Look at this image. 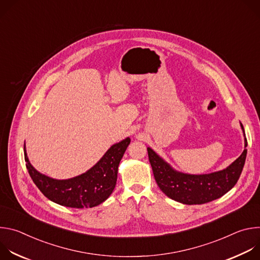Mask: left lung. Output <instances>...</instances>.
Listing matches in <instances>:
<instances>
[{
  "label": "left lung",
  "mask_w": 260,
  "mask_h": 260,
  "mask_svg": "<svg viewBox=\"0 0 260 260\" xmlns=\"http://www.w3.org/2000/svg\"><path fill=\"white\" fill-rule=\"evenodd\" d=\"M241 126L244 132L242 123ZM147 151L160 190L170 199L185 205L206 204L229 192L237 184L247 156V149H244L240 157L224 170L205 175H189L175 171L151 148L148 147Z\"/></svg>",
  "instance_id": "1"
}]
</instances>
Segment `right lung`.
<instances>
[{
	"mask_svg": "<svg viewBox=\"0 0 260 260\" xmlns=\"http://www.w3.org/2000/svg\"><path fill=\"white\" fill-rule=\"evenodd\" d=\"M131 143L126 138L114 144L86 173L67 180H56L37 171L29 162L24 145V160L36 186L50 201L69 208H92L112 193L117 181L119 162Z\"/></svg>",
	"mask_w": 260,
	"mask_h": 260,
	"instance_id": "obj_1",
	"label": "right lung"
}]
</instances>
